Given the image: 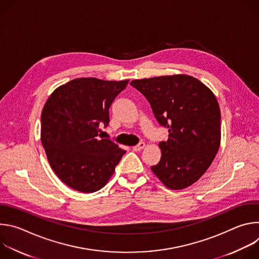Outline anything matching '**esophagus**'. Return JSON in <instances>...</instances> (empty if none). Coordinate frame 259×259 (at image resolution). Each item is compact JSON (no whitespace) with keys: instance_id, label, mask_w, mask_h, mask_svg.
Segmentation results:
<instances>
[{"instance_id":"esophagus-1","label":"esophagus","mask_w":259,"mask_h":259,"mask_svg":"<svg viewBox=\"0 0 259 259\" xmlns=\"http://www.w3.org/2000/svg\"><path fill=\"white\" fill-rule=\"evenodd\" d=\"M144 146H145V143H144V142H139L137 145L133 146V151H135V152H140L141 150L144 149Z\"/></svg>"}]
</instances>
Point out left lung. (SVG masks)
Instances as JSON below:
<instances>
[{
  "label": "left lung",
  "mask_w": 259,
  "mask_h": 259,
  "mask_svg": "<svg viewBox=\"0 0 259 259\" xmlns=\"http://www.w3.org/2000/svg\"><path fill=\"white\" fill-rule=\"evenodd\" d=\"M130 85L150 102L169 137L152 171L165 187L183 190L207 171L220 145V109L213 92L188 75L133 80Z\"/></svg>",
  "instance_id": "left-lung-1"
}]
</instances>
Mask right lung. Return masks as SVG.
I'll use <instances>...</instances> for the list:
<instances>
[{
    "label": "right lung",
    "instance_id": "obj_1",
    "mask_svg": "<svg viewBox=\"0 0 259 259\" xmlns=\"http://www.w3.org/2000/svg\"><path fill=\"white\" fill-rule=\"evenodd\" d=\"M129 80L78 78L56 88L41 115V141L58 178L73 190L102 189L126 151L99 139V125L109 122L108 109Z\"/></svg>",
    "mask_w": 259,
    "mask_h": 259
}]
</instances>
